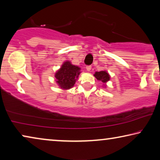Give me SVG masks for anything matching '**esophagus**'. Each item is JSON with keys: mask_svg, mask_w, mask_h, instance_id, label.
Listing matches in <instances>:
<instances>
[{"mask_svg": "<svg viewBox=\"0 0 160 160\" xmlns=\"http://www.w3.org/2000/svg\"><path fill=\"white\" fill-rule=\"evenodd\" d=\"M91 66H87V67H86V70H87L88 72L91 71Z\"/></svg>", "mask_w": 160, "mask_h": 160, "instance_id": "esophagus-1", "label": "esophagus"}]
</instances>
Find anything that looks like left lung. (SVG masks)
I'll return each mask as SVG.
<instances>
[{
    "label": "left lung",
    "mask_w": 160,
    "mask_h": 160,
    "mask_svg": "<svg viewBox=\"0 0 160 160\" xmlns=\"http://www.w3.org/2000/svg\"><path fill=\"white\" fill-rule=\"evenodd\" d=\"M93 75L98 80H99L102 82H103V86H105L106 88L107 82L110 80L109 74L108 73L107 71L103 70V71H100V72H96Z\"/></svg>",
    "instance_id": "1"
}]
</instances>
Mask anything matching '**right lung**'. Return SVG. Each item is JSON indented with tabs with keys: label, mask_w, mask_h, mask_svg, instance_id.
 <instances>
[{
	"label": "right lung",
	"mask_w": 160,
	"mask_h": 160,
	"mask_svg": "<svg viewBox=\"0 0 160 160\" xmlns=\"http://www.w3.org/2000/svg\"><path fill=\"white\" fill-rule=\"evenodd\" d=\"M80 69V67L73 65L69 61H66L63 63L60 69L55 73L56 82L61 89L72 88L81 73Z\"/></svg>",
	"instance_id": "right-lung-1"
}]
</instances>
